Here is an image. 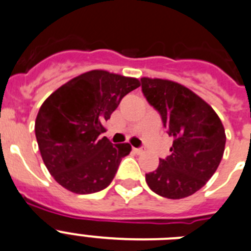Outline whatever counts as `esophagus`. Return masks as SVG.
<instances>
[{"label":"esophagus","mask_w":251,"mask_h":251,"mask_svg":"<svg viewBox=\"0 0 251 251\" xmlns=\"http://www.w3.org/2000/svg\"><path fill=\"white\" fill-rule=\"evenodd\" d=\"M133 152L137 153V154H141V153L143 152V150H142V148H133Z\"/></svg>","instance_id":"obj_1"}]
</instances>
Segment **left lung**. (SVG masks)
<instances>
[{
	"mask_svg": "<svg viewBox=\"0 0 251 251\" xmlns=\"http://www.w3.org/2000/svg\"><path fill=\"white\" fill-rule=\"evenodd\" d=\"M141 84L174 138L171 154L146 174V182L162 197L190 196L205 186L220 165L226 142L223 123L211 106L181 84L150 77H142Z\"/></svg>",
	"mask_w": 251,
	"mask_h": 251,
	"instance_id": "obj_1",
	"label": "left lung"
}]
</instances>
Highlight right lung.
I'll list each match as a JSON object with an SVG mask.
<instances>
[{
  "instance_id": "1",
  "label": "right lung",
  "mask_w": 251,
  "mask_h": 251,
  "mask_svg": "<svg viewBox=\"0 0 251 251\" xmlns=\"http://www.w3.org/2000/svg\"><path fill=\"white\" fill-rule=\"evenodd\" d=\"M139 85L136 77L92 70L61 85L44 101L35 134L44 163L59 185L79 195L110 185L132 147L100 138L103 124L123 97Z\"/></svg>"
}]
</instances>
